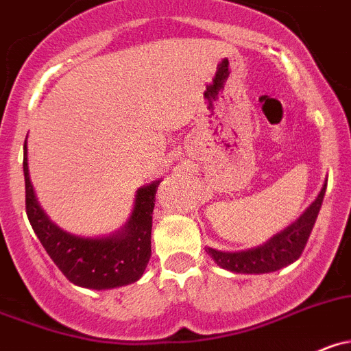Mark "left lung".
<instances>
[{
	"label": "left lung",
	"mask_w": 351,
	"mask_h": 351,
	"mask_svg": "<svg viewBox=\"0 0 351 351\" xmlns=\"http://www.w3.org/2000/svg\"><path fill=\"white\" fill-rule=\"evenodd\" d=\"M326 186L328 182H324L322 189L312 202V205L295 222L289 223L288 228L282 229L278 234H274L263 245L239 250V252H223V250L206 246V252L215 260L217 265L234 274H269L291 265L300 258L306 241H308L313 223H315L319 210L322 206Z\"/></svg>",
	"instance_id": "obj_1"
}]
</instances>
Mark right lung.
<instances>
[{"mask_svg": "<svg viewBox=\"0 0 351 351\" xmlns=\"http://www.w3.org/2000/svg\"><path fill=\"white\" fill-rule=\"evenodd\" d=\"M25 208L46 253L70 282L88 289H113L138 281L152 256V222L160 181L136 191L134 208L119 231L106 236H79L56 226L36 198L29 176L27 143L23 145Z\"/></svg>", "mask_w": 351, "mask_h": 351, "instance_id": "1", "label": "right lung"}]
</instances>
